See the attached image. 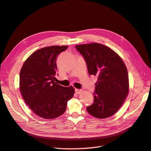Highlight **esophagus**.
I'll return each mask as SVG.
<instances>
[{
    "label": "esophagus",
    "mask_w": 151,
    "mask_h": 151,
    "mask_svg": "<svg viewBox=\"0 0 151 151\" xmlns=\"http://www.w3.org/2000/svg\"><path fill=\"white\" fill-rule=\"evenodd\" d=\"M75 92H76V93H77V94H80L81 92H82V90L81 89H75Z\"/></svg>",
    "instance_id": "esophagus-1"
}]
</instances>
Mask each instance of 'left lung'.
<instances>
[{"label": "left lung", "instance_id": "obj_1", "mask_svg": "<svg viewBox=\"0 0 151 151\" xmlns=\"http://www.w3.org/2000/svg\"><path fill=\"white\" fill-rule=\"evenodd\" d=\"M75 47L86 62L89 75L97 77L94 102L86 108L88 112L101 119L113 115L128 94L125 64L116 52L101 44H81Z\"/></svg>", "mask_w": 151, "mask_h": 151}]
</instances>
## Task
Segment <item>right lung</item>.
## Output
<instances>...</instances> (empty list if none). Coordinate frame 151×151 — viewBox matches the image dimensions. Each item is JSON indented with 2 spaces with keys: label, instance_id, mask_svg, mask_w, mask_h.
<instances>
[{
  "label": "right lung",
  "instance_id": "obj_1",
  "mask_svg": "<svg viewBox=\"0 0 151 151\" xmlns=\"http://www.w3.org/2000/svg\"><path fill=\"white\" fill-rule=\"evenodd\" d=\"M67 46H50L37 50L26 60L19 73V89L24 101L39 116L54 119L66 110L73 97V86L64 87L56 82V59Z\"/></svg>",
  "mask_w": 151,
  "mask_h": 151
}]
</instances>
